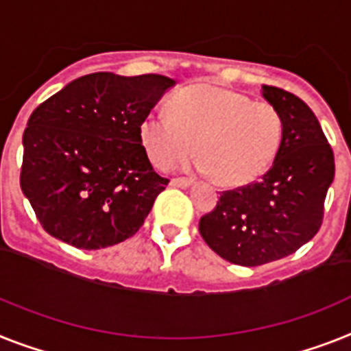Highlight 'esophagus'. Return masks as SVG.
I'll return each mask as SVG.
<instances>
[{
	"mask_svg": "<svg viewBox=\"0 0 351 351\" xmlns=\"http://www.w3.org/2000/svg\"><path fill=\"white\" fill-rule=\"evenodd\" d=\"M172 186H178V188H188L190 184H193V179L192 178H173L170 181Z\"/></svg>",
	"mask_w": 351,
	"mask_h": 351,
	"instance_id": "esophagus-1",
	"label": "esophagus"
}]
</instances>
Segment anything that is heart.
<instances>
[{
  "mask_svg": "<svg viewBox=\"0 0 351 351\" xmlns=\"http://www.w3.org/2000/svg\"><path fill=\"white\" fill-rule=\"evenodd\" d=\"M170 111L150 112L140 125L141 143L158 169L184 161L195 143L199 169L224 186H240L260 178L282 147L280 112L224 86H188L173 95Z\"/></svg>",
  "mask_w": 351,
  "mask_h": 351,
  "instance_id": "obj_1",
  "label": "heart"
}]
</instances>
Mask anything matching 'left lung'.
I'll list each match as a JSON object with an SVG mask.
<instances>
[{"instance_id": "1", "label": "left lung", "mask_w": 351, "mask_h": 351, "mask_svg": "<svg viewBox=\"0 0 351 351\" xmlns=\"http://www.w3.org/2000/svg\"><path fill=\"white\" fill-rule=\"evenodd\" d=\"M262 95L283 120L273 167L258 181L224 190L199 221L204 242L245 267L285 258L319 231L335 173L334 150L311 107L276 86H263Z\"/></svg>"}]
</instances>
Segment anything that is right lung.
Instances as JSON below:
<instances>
[{"instance_id": "obj_1", "label": "right lung", "mask_w": 351, "mask_h": 351, "mask_svg": "<svg viewBox=\"0 0 351 351\" xmlns=\"http://www.w3.org/2000/svg\"><path fill=\"white\" fill-rule=\"evenodd\" d=\"M173 84L163 75L98 71L36 107L19 179L46 233L100 249L140 230L169 184L150 165L140 125Z\"/></svg>"}]
</instances>
